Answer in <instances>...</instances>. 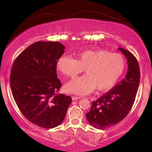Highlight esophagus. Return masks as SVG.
Listing matches in <instances>:
<instances>
[{
	"label": "esophagus",
	"mask_w": 152,
	"mask_h": 152,
	"mask_svg": "<svg viewBox=\"0 0 152 152\" xmlns=\"http://www.w3.org/2000/svg\"><path fill=\"white\" fill-rule=\"evenodd\" d=\"M82 98V97L80 96H72V100H77L79 99Z\"/></svg>",
	"instance_id": "1"
}]
</instances>
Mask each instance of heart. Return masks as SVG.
Listing matches in <instances>:
<instances>
[{
	"label": "heart",
	"mask_w": 152,
	"mask_h": 152,
	"mask_svg": "<svg viewBox=\"0 0 152 152\" xmlns=\"http://www.w3.org/2000/svg\"><path fill=\"white\" fill-rule=\"evenodd\" d=\"M56 65L61 73L71 78L85 69L86 74L68 82L66 90L74 94L86 95L96 88L101 91L111 88L123 73L125 60L119 53L87 50L77 53L75 59L61 56Z\"/></svg>",
	"instance_id": "heart-1"
}]
</instances>
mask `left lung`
Masks as SVG:
<instances>
[{
  "instance_id": "left-lung-1",
  "label": "left lung",
  "mask_w": 152,
  "mask_h": 152,
  "mask_svg": "<svg viewBox=\"0 0 152 152\" xmlns=\"http://www.w3.org/2000/svg\"><path fill=\"white\" fill-rule=\"evenodd\" d=\"M127 59L125 78L96 101L86 113L89 123L95 128L104 129L121 122L129 113L140 82V68L136 58L129 51L119 48Z\"/></svg>"
}]
</instances>
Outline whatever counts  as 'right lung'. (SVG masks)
Returning <instances> with one entry per match:
<instances>
[{
  "label": "right lung",
  "instance_id": "obj_1",
  "mask_svg": "<svg viewBox=\"0 0 152 152\" xmlns=\"http://www.w3.org/2000/svg\"><path fill=\"white\" fill-rule=\"evenodd\" d=\"M57 41H37L14 60L10 83L18 109L32 123L45 129L63 122L72 99L57 94L61 84L57 75V61L64 53Z\"/></svg>",
  "mask_w": 152,
  "mask_h": 152
}]
</instances>
